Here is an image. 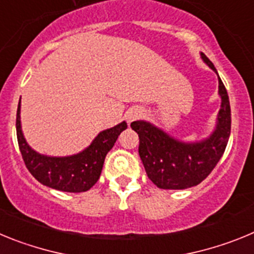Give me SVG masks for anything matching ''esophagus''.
I'll list each match as a JSON object with an SVG mask.
<instances>
[{"label":"esophagus","mask_w":254,"mask_h":254,"mask_svg":"<svg viewBox=\"0 0 254 254\" xmlns=\"http://www.w3.org/2000/svg\"><path fill=\"white\" fill-rule=\"evenodd\" d=\"M141 116H142V112L140 109H131V111L127 112V114H126V120H127L128 123H131L133 121H137Z\"/></svg>","instance_id":"34e87169"}]
</instances>
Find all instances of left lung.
Instances as JSON below:
<instances>
[{"label":"left lung","mask_w":254,"mask_h":254,"mask_svg":"<svg viewBox=\"0 0 254 254\" xmlns=\"http://www.w3.org/2000/svg\"><path fill=\"white\" fill-rule=\"evenodd\" d=\"M202 60L216 72L212 62ZM217 73V72H216ZM221 109L217 126L210 138L196 143H183L143 121L131 123L140 137L138 154L150 181L161 190H185L199 185L212 172L228 145L232 112L226 89L219 77Z\"/></svg>","instance_id":"left-lung-1"}]
</instances>
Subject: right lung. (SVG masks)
I'll list each match as a JSON object with an SVG mask.
<instances>
[{
	"mask_svg": "<svg viewBox=\"0 0 254 254\" xmlns=\"http://www.w3.org/2000/svg\"><path fill=\"white\" fill-rule=\"evenodd\" d=\"M127 123L100 132L90 146L82 152L66 158H52L31 150L22 136L20 126V103L16 113V134L19 149L26 168L38 182L47 187L64 192H85L100 177L104 159Z\"/></svg>",
	"mask_w": 254,
	"mask_h": 254,
	"instance_id": "add662e5",
	"label": "right lung"
}]
</instances>
